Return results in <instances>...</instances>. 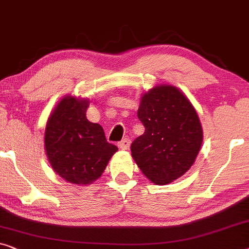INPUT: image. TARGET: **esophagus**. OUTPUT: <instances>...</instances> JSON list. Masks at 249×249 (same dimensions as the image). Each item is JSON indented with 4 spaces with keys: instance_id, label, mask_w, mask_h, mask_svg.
Listing matches in <instances>:
<instances>
[{
    "instance_id": "obj_1",
    "label": "esophagus",
    "mask_w": 249,
    "mask_h": 249,
    "mask_svg": "<svg viewBox=\"0 0 249 249\" xmlns=\"http://www.w3.org/2000/svg\"><path fill=\"white\" fill-rule=\"evenodd\" d=\"M129 144H131V140L128 138H125L122 140V141L118 142V146H120V149L122 150H127L129 148Z\"/></svg>"
}]
</instances>
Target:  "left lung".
I'll return each mask as SVG.
<instances>
[{
	"label": "left lung",
	"mask_w": 249,
	"mask_h": 249,
	"mask_svg": "<svg viewBox=\"0 0 249 249\" xmlns=\"http://www.w3.org/2000/svg\"><path fill=\"white\" fill-rule=\"evenodd\" d=\"M138 117L145 131L131 144L132 157L146 178L164 185L192 167L203 132L195 108L173 86H158L143 94Z\"/></svg>",
	"instance_id": "8db88e82"
}]
</instances>
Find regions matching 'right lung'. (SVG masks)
Wrapping results in <instances>:
<instances>
[{
	"instance_id": "obj_1",
	"label": "right lung",
	"mask_w": 249,
	"mask_h": 249,
	"mask_svg": "<svg viewBox=\"0 0 249 249\" xmlns=\"http://www.w3.org/2000/svg\"><path fill=\"white\" fill-rule=\"evenodd\" d=\"M89 101L63 98L48 118L45 149L51 166L65 180L91 184L104 173L117 146L107 142L101 125L87 120Z\"/></svg>"
}]
</instances>
